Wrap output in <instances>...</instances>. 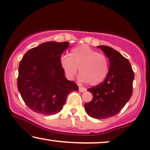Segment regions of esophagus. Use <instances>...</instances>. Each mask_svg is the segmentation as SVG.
I'll return each instance as SVG.
<instances>
[{
	"label": "esophagus",
	"mask_w": 150,
	"mask_h": 150,
	"mask_svg": "<svg viewBox=\"0 0 150 150\" xmlns=\"http://www.w3.org/2000/svg\"><path fill=\"white\" fill-rule=\"evenodd\" d=\"M79 91L81 92V93H83V92L86 91V89L84 88H82V87H79Z\"/></svg>",
	"instance_id": "34e87169"
}]
</instances>
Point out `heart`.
Instances as JSON below:
<instances>
[{
  "label": "heart",
  "mask_w": 150,
  "mask_h": 150,
  "mask_svg": "<svg viewBox=\"0 0 150 150\" xmlns=\"http://www.w3.org/2000/svg\"><path fill=\"white\" fill-rule=\"evenodd\" d=\"M60 65L70 79L75 78L79 68L80 81L86 82L90 85H96L103 82L109 70L107 57L87 45L73 47L69 56L61 57Z\"/></svg>",
  "instance_id": "obj_1"
}]
</instances>
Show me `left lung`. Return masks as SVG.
I'll use <instances>...</instances> for the list:
<instances>
[{
	"label": "left lung",
	"mask_w": 150,
	"mask_h": 150,
	"mask_svg": "<svg viewBox=\"0 0 150 150\" xmlns=\"http://www.w3.org/2000/svg\"><path fill=\"white\" fill-rule=\"evenodd\" d=\"M108 57L110 68L104 81L88 89L93 100L85 103V112L95 119H106L119 113L132 95L134 72L129 60L109 46L100 45Z\"/></svg>",
	"instance_id": "left-lung-1"
}]
</instances>
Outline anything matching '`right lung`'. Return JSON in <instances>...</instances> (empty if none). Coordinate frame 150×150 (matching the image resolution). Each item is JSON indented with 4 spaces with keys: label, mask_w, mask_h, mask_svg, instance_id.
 Segmentation results:
<instances>
[{
    "label": "right lung",
    "mask_w": 150,
    "mask_h": 150,
    "mask_svg": "<svg viewBox=\"0 0 150 150\" xmlns=\"http://www.w3.org/2000/svg\"><path fill=\"white\" fill-rule=\"evenodd\" d=\"M69 42H45L28 51L18 67V89L26 105L37 113L52 115L61 111L67 95L78 91L67 80L60 57Z\"/></svg>",
    "instance_id": "obj_1"
}]
</instances>
